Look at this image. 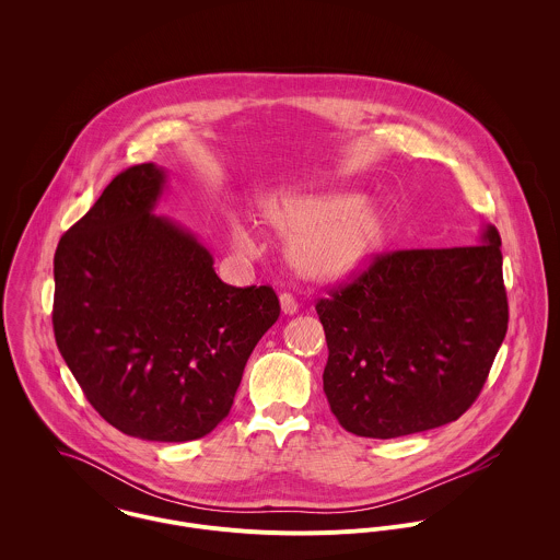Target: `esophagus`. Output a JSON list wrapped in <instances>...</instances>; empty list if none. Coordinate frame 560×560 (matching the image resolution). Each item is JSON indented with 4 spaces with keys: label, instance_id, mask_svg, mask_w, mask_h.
<instances>
[{
    "label": "esophagus",
    "instance_id": "obj_1",
    "mask_svg": "<svg viewBox=\"0 0 560 560\" xmlns=\"http://www.w3.org/2000/svg\"><path fill=\"white\" fill-rule=\"evenodd\" d=\"M280 308H282L284 315L291 317V315H295L300 311V304H298V300L291 293H282L280 295Z\"/></svg>",
    "mask_w": 560,
    "mask_h": 560
}]
</instances>
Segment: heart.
<instances>
[{
  "label": "heart",
  "instance_id": "1",
  "mask_svg": "<svg viewBox=\"0 0 560 560\" xmlns=\"http://www.w3.org/2000/svg\"><path fill=\"white\" fill-rule=\"evenodd\" d=\"M262 213L278 231L295 235V267L320 282L355 273L377 254L388 233L386 211L353 191L271 196L262 202ZM231 243L240 254L256 252V240L243 220H233Z\"/></svg>",
  "mask_w": 560,
  "mask_h": 560
}]
</instances>
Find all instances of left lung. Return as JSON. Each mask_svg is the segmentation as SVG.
<instances>
[{
  "label": "left lung",
  "instance_id": "1",
  "mask_svg": "<svg viewBox=\"0 0 560 560\" xmlns=\"http://www.w3.org/2000/svg\"><path fill=\"white\" fill-rule=\"evenodd\" d=\"M323 390L338 422L390 440L457 420L479 397L509 323L500 235L382 254L317 304Z\"/></svg>",
  "mask_w": 560,
  "mask_h": 560
}]
</instances>
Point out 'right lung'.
<instances>
[{
	"instance_id": "obj_1",
	"label": "right lung",
	"mask_w": 560,
	"mask_h": 560,
	"mask_svg": "<svg viewBox=\"0 0 560 560\" xmlns=\"http://www.w3.org/2000/svg\"><path fill=\"white\" fill-rule=\"evenodd\" d=\"M167 172H120L54 258V331L90 405L118 431L189 442L231 411L249 353L280 317L271 287L237 289L191 231L155 215Z\"/></svg>"
}]
</instances>
